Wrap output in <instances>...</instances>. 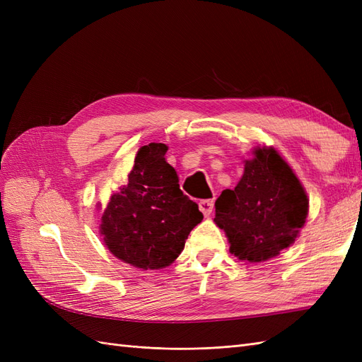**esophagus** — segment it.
I'll list each match as a JSON object with an SVG mask.
<instances>
[{
    "label": "esophagus",
    "mask_w": 362,
    "mask_h": 362,
    "mask_svg": "<svg viewBox=\"0 0 362 362\" xmlns=\"http://www.w3.org/2000/svg\"><path fill=\"white\" fill-rule=\"evenodd\" d=\"M199 210L202 211V214L205 216V217H208L211 214V211H213V201L211 199H204V201H201L199 204Z\"/></svg>",
    "instance_id": "obj_1"
}]
</instances>
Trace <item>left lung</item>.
I'll return each mask as SVG.
<instances>
[{
    "label": "left lung",
    "mask_w": 362,
    "mask_h": 362,
    "mask_svg": "<svg viewBox=\"0 0 362 362\" xmlns=\"http://www.w3.org/2000/svg\"><path fill=\"white\" fill-rule=\"evenodd\" d=\"M234 190L216 201L214 223L229 252L249 262L267 261L291 246L305 226L310 201L302 182L273 146H255Z\"/></svg>",
    "instance_id": "8db88e82"
}]
</instances>
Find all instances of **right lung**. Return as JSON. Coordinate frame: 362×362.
<instances>
[{
	"label": "right lung",
	"mask_w": 362,
	"mask_h": 362,
	"mask_svg": "<svg viewBox=\"0 0 362 362\" xmlns=\"http://www.w3.org/2000/svg\"><path fill=\"white\" fill-rule=\"evenodd\" d=\"M168 146H141L128 182L110 196L101 217L105 247L129 266L158 270L182 252L192 229L202 222L198 204L180 189L177 170L166 161Z\"/></svg>",
	"instance_id": "right-lung-1"
}]
</instances>
